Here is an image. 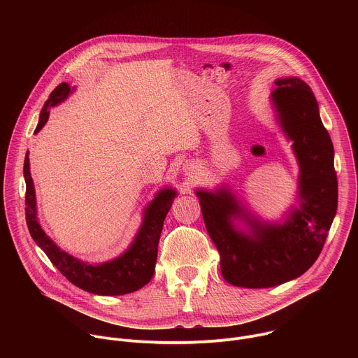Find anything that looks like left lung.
<instances>
[{
  "label": "left lung",
  "instance_id": "1",
  "mask_svg": "<svg viewBox=\"0 0 358 358\" xmlns=\"http://www.w3.org/2000/svg\"><path fill=\"white\" fill-rule=\"evenodd\" d=\"M275 83L273 105L300 166L299 207L283 224H262L229 191H196L203 222L220 252L221 273L239 287H272L303 275L319 258L337 211L334 150L317 100L299 78ZM234 216L245 217L250 234L234 229Z\"/></svg>",
  "mask_w": 358,
  "mask_h": 358
}]
</instances>
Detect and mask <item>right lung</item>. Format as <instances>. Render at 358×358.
Listing matches in <instances>:
<instances>
[{"label": "right lung", "instance_id": "obj_1", "mask_svg": "<svg viewBox=\"0 0 358 358\" xmlns=\"http://www.w3.org/2000/svg\"><path fill=\"white\" fill-rule=\"evenodd\" d=\"M69 93L71 87L68 83H61L52 90L41 110L35 133H38L48 122V108L61 103ZM24 177L27 184L25 218L29 234L36 245L46 253L49 261L71 283L94 294L119 296L136 292L151 280L156 269L157 249L163 224L177 195L174 189H162L156 198L150 202L134 242L122 257L106 264L89 265L61 250L41 228L36 218L35 189L29 173L28 152L24 162Z\"/></svg>", "mask_w": 358, "mask_h": 358}]
</instances>
